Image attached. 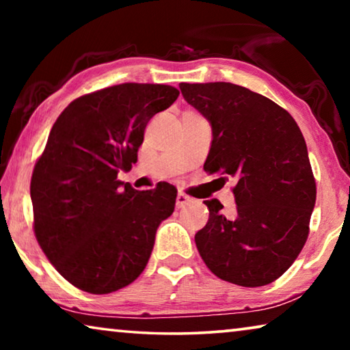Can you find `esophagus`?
Listing matches in <instances>:
<instances>
[{"label": "esophagus", "instance_id": "34e87169", "mask_svg": "<svg viewBox=\"0 0 350 350\" xmlns=\"http://www.w3.org/2000/svg\"><path fill=\"white\" fill-rule=\"evenodd\" d=\"M191 202H193V199L189 198V196H187V194H183V193L177 194V198H176V206H177V208H183V206H187L188 204H191Z\"/></svg>", "mask_w": 350, "mask_h": 350}]
</instances>
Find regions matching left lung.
Returning <instances> with one entry per match:
<instances>
[{
	"label": "left lung",
	"mask_w": 350,
	"mask_h": 350,
	"mask_svg": "<svg viewBox=\"0 0 350 350\" xmlns=\"http://www.w3.org/2000/svg\"><path fill=\"white\" fill-rule=\"evenodd\" d=\"M183 98L211 125L204 170L232 177L236 213L217 199L194 236L213 273L242 287H260L286 271L309 236L317 200L306 140L293 117L270 98L233 83H180Z\"/></svg>",
	"instance_id": "1"
}]
</instances>
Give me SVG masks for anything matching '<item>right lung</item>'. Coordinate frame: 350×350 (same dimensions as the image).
I'll return each mask as SVG.
<instances>
[{
	"instance_id": "obj_1",
	"label": "right lung",
	"mask_w": 350,
	"mask_h": 350,
	"mask_svg": "<svg viewBox=\"0 0 350 350\" xmlns=\"http://www.w3.org/2000/svg\"><path fill=\"white\" fill-rule=\"evenodd\" d=\"M177 97L168 85L123 83L74 100L51 129L31 182L33 230L58 273L83 292L137 280L173 215L176 187L139 191L117 174L137 162L148 122Z\"/></svg>"
}]
</instances>
